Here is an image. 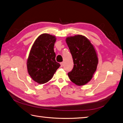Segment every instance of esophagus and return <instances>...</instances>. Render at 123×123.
Returning a JSON list of instances; mask_svg holds the SVG:
<instances>
[{"mask_svg":"<svg viewBox=\"0 0 123 123\" xmlns=\"http://www.w3.org/2000/svg\"><path fill=\"white\" fill-rule=\"evenodd\" d=\"M63 64H64V63L63 62L60 63V64H61V67H63Z\"/></svg>","mask_w":123,"mask_h":123,"instance_id":"obj_1","label":"esophagus"}]
</instances>
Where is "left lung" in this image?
I'll return each instance as SVG.
<instances>
[{"mask_svg": "<svg viewBox=\"0 0 123 123\" xmlns=\"http://www.w3.org/2000/svg\"><path fill=\"white\" fill-rule=\"evenodd\" d=\"M66 42L74 63L73 69L68 73V76L77 85L86 84L92 79L98 66L95 49L86 37L80 35L68 37Z\"/></svg>", "mask_w": 123, "mask_h": 123, "instance_id": "8db88e82", "label": "left lung"}]
</instances>
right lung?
<instances>
[{
  "mask_svg": "<svg viewBox=\"0 0 123 123\" xmlns=\"http://www.w3.org/2000/svg\"><path fill=\"white\" fill-rule=\"evenodd\" d=\"M55 36L43 33L38 37L32 45L27 60V69L31 78L39 84L52 79L60 64L55 61L54 52Z\"/></svg>",
  "mask_w": 123,
  "mask_h": 123,
  "instance_id": "right-lung-1",
  "label": "right lung"
}]
</instances>
